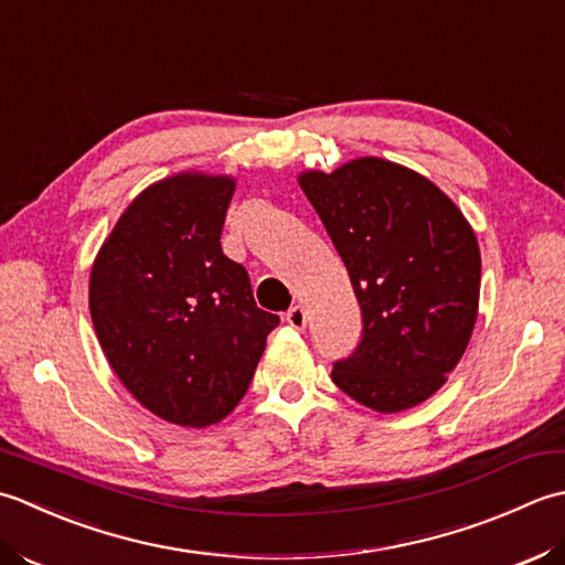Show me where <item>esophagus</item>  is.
I'll list each match as a JSON object with an SVG mask.
<instances>
[{
    "label": "esophagus",
    "instance_id": "1",
    "mask_svg": "<svg viewBox=\"0 0 565 565\" xmlns=\"http://www.w3.org/2000/svg\"><path fill=\"white\" fill-rule=\"evenodd\" d=\"M285 321L287 324H290L292 329H305L307 327V312H305V307H299V305H295L290 312L285 315Z\"/></svg>",
    "mask_w": 565,
    "mask_h": 565
}]
</instances>
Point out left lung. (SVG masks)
Returning a JSON list of instances; mask_svg holds the SVG:
<instances>
[{
  "mask_svg": "<svg viewBox=\"0 0 565 565\" xmlns=\"http://www.w3.org/2000/svg\"><path fill=\"white\" fill-rule=\"evenodd\" d=\"M299 188L349 270L363 337L331 377L359 405L397 414L441 390L478 319L473 226L429 178L363 156L302 170Z\"/></svg>",
  "mask_w": 565,
  "mask_h": 565,
  "instance_id": "1",
  "label": "left lung"
}]
</instances>
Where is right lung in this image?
I'll return each mask as SVG.
<instances>
[{"mask_svg": "<svg viewBox=\"0 0 565 565\" xmlns=\"http://www.w3.org/2000/svg\"><path fill=\"white\" fill-rule=\"evenodd\" d=\"M234 190V175L204 170L156 180L89 273L92 324L114 373L148 412L188 429L234 412L280 324L218 244Z\"/></svg>", "mask_w": 565, "mask_h": 565, "instance_id": "right-lung-1", "label": "right lung"}]
</instances>
